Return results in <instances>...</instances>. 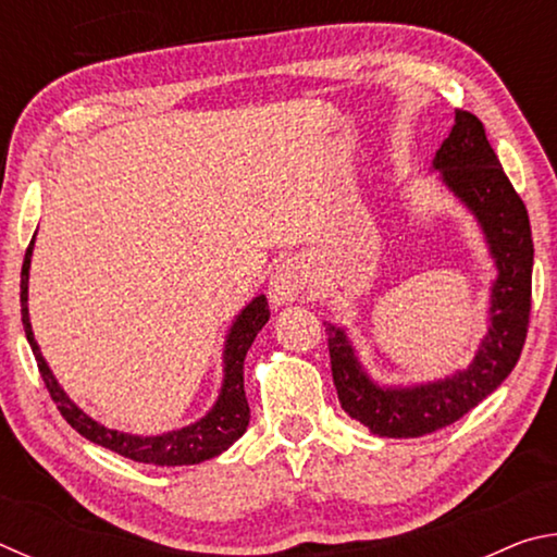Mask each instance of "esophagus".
I'll list each match as a JSON object with an SVG mask.
<instances>
[{
    "mask_svg": "<svg viewBox=\"0 0 557 557\" xmlns=\"http://www.w3.org/2000/svg\"><path fill=\"white\" fill-rule=\"evenodd\" d=\"M305 285H307V272H305V265H301V262H297V260L280 262L275 272H272L270 285H268L270 301L275 307H285V305H289V301H295L301 295Z\"/></svg>",
    "mask_w": 557,
    "mask_h": 557,
    "instance_id": "esophagus-1",
    "label": "esophagus"
}]
</instances>
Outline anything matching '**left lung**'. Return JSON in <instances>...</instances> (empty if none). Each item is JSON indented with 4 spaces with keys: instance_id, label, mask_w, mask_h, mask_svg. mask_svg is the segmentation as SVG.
I'll list each match as a JSON object with an SVG mask.
<instances>
[{
    "instance_id": "1",
    "label": "left lung",
    "mask_w": 557,
    "mask_h": 557,
    "mask_svg": "<svg viewBox=\"0 0 557 557\" xmlns=\"http://www.w3.org/2000/svg\"><path fill=\"white\" fill-rule=\"evenodd\" d=\"M432 169L474 215L494 260L488 329L467 369L428 383L381 385L358 361L346 329L324 322L338 403L379 437H422L457 422L508 379L528 332L531 223L476 115L455 112V125L432 159Z\"/></svg>"
}]
</instances>
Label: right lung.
Instances as JSON below:
<instances>
[{
    "label": "right lung",
    "mask_w": 557,
    "mask_h": 557,
    "mask_svg": "<svg viewBox=\"0 0 557 557\" xmlns=\"http://www.w3.org/2000/svg\"><path fill=\"white\" fill-rule=\"evenodd\" d=\"M34 240L36 233L26 248L24 265H22V324L26 332V342H29L36 363H39L41 379L49 388L53 403L59 405L65 422L81 432L83 437L96 442V445L117 451V455L127 457L132 461H143V465L154 467H182V465H199V461L219 457L221 451L228 449L235 440L243 437V432L248 430L250 422V408L248 398H245L243 388V361L248 354L250 344L256 342L260 329L268 324L270 309L265 295H258L250 299L248 305L240 309V314L233 319V324L225 334L223 344V383L219 391V398L211 405V410L199 418L191 425H184L178 430L162 432V435H129V432L110 430L100 425L98 420H92L88 412H83L75 405L69 393L61 388V383L55 381L53 371L46 363L39 344H36L32 332V319H29V268L34 256Z\"/></svg>",
    "instance_id": "obj_1"
}]
</instances>
